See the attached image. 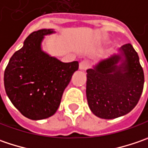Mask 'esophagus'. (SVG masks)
<instances>
[{
    "label": "esophagus",
    "mask_w": 148,
    "mask_h": 148,
    "mask_svg": "<svg viewBox=\"0 0 148 148\" xmlns=\"http://www.w3.org/2000/svg\"><path fill=\"white\" fill-rule=\"evenodd\" d=\"M89 67V62L87 60H83L79 63V69L81 70H85Z\"/></svg>",
    "instance_id": "esophagus-1"
}]
</instances>
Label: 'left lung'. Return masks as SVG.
<instances>
[{
    "mask_svg": "<svg viewBox=\"0 0 148 148\" xmlns=\"http://www.w3.org/2000/svg\"><path fill=\"white\" fill-rule=\"evenodd\" d=\"M119 52L87 70L88 103L101 119H116L131 112L143 90L144 73L138 53L131 44L123 45Z\"/></svg>",
    "mask_w": 148,
    "mask_h": 148,
    "instance_id": "8db88e82",
    "label": "left lung"
}]
</instances>
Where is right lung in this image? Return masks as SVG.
<instances>
[{"mask_svg":"<svg viewBox=\"0 0 148 148\" xmlns=\"http://www.w3.org/2000/svg\"><path fill=\"white\" fill-rule=\"evenodd\" d=\"M42 29L31 33L15 52L5 69V93L25 117L40 120L51 117L62 95L79 69V62L63 63L41 49L44 36L54 33Z\"/></svg>","mask_w":148,"mask_h":148,"instance_id":"right-lung-1","label":"right lung"}]
</instances>
